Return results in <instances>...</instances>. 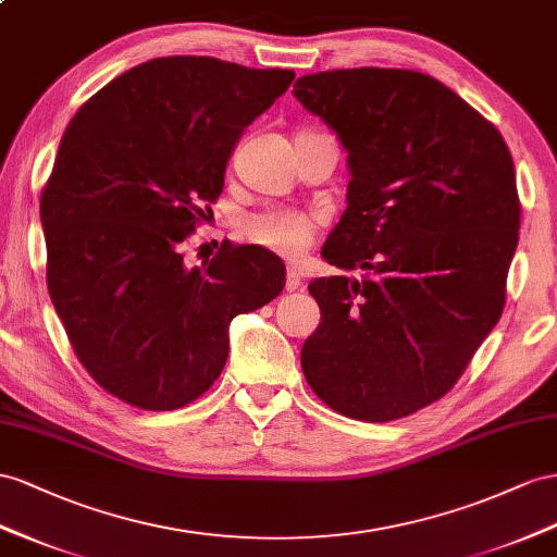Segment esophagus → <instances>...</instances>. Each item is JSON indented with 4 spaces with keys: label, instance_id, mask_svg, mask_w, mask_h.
<instances>
[{
    "label": "esophagus",
    "instance_id": "34e87169",
    "mask_svg": "<svg viewBox=\"0 0 557 557\" xmlns=\"http://www.w3.org/2000/svg\"><path fill=\"white\" fill-rule=\"evenodd\" d=\"M284 287H287V292H296L301 287V273H298L296 265L287 268V282H284Z\"/></svg>",
    "mask_w": 557,
    "mask_h": 557
}]
</instances>
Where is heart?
<instances>
[{
  "label": "heart",
  "mask_w": 557,
  "mask_h": 557,
  "mask_svg": "<svg viewBox=\"0 0 557 557\" xmlns=\"http://www.w3.org/2000/svg\"><path fill=\"white\" fill-rule=\"evenodd\" d=\"M320 216L312 211H301L292 207H273L259 213H251L242 221V233L251 242L268 251L296 259L315 239L320 231Z\"/></svg>",
  "instance_id": "1"
}]
</instances>
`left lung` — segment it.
I'll list each match as a JSON object with an SVG mask.
<instances>
[{"instance_id":"1","label":"left lung","mask_w":557,"mask_h":557,"mask_svg":"<svg viewBox=\"0 0 557 557\" xmlns=\"http://www.w3.org/2000/svg\"><path fill=\"white\" fill-rule=\"evenodd\" d=\"M294 96L338 134L352 174L322 259L364 270L308 284L322 318L306 381L344 417H409L454 388L504 312L522 213L510 150L417 70H330Z\"/></svg>"}]
</instances>
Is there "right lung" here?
Here are the masks:
<instances>
[{
    "instance_id": "1",
    "label": "right lung",
    "mask_w": 557,
    "mask_h": 557,
    "mask_svg": "<svg viewBox=\"0 0 557 557\" xmlns=\"http://www.w3.org/2000/svg\"><path fill=\"white\" fill-rule=\"evenodd\" d=\"M292 82V70L166 55L70 120L39 199L47 287L79 364L117 400L190 405L223 372L231 320L284 289L263 247L223 242L188 268L183 245L223 193L237 138Z\"/></svg>"
}]
</instances>
